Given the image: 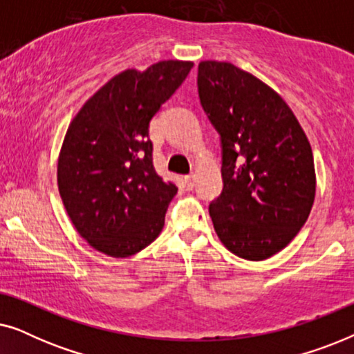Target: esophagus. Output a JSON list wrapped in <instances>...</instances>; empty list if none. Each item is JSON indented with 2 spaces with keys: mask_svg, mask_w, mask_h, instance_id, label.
Masks as SVG:
<instances>
[{
  "mask_svg": "<svg viewBox=\"0 0 354 354\" xmlns=\"http://www.w3.org/2000/svg\"><path fill=\"white\" fill-rule=\"evenodd\" d=\"M195 177H196V176H195V174H193V172L188 174V176L185 177V185H187L188 188H190V190H192L193 187H195Z\"/></svg>",
  "mask_w": 354,
  "mask_h": 354,
  "instance_id": "1",
  "label": "esophagus"
}]
</instances>
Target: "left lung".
Segmentation results:
<instances>
[{
	"mask_svg": "<svg viewBox=\"0 0 354 354\" xmlns=\"http://www.w3.org/2000/svg\"><path fill=\"white\" fill-rule=\"evenodd\" d=\"M198 95L221 137L224 187L209 205L216 234L240 258L268 259L311 212V145L287 103L230 62H200Z\"/></svg>",
	"mask_w": 354,
	"mask_h": 354,
	"instance_id": "obj_1",
	"label": "left lung"
}]
</instances>
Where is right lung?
<instances>
[{"mask_svg":"<svg viewBox=\"0 0 354 354\" xmlns=\"http://www.w3.org/2000/svg\"><path fill=\"white\" fill-rule=\"evenodd\" d=\"M192 67L161 61L143 72H120L67 129L57 187L77 232L101 253L127 258L161 234L177 187L154 171L149 122Z\"/></svg>","mask_w":354,"mask_h":354,"instance_id":"right-lung-1","label":"right lung"}]
</instances>
